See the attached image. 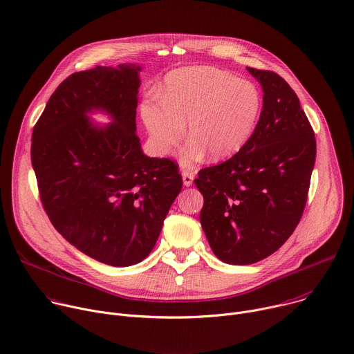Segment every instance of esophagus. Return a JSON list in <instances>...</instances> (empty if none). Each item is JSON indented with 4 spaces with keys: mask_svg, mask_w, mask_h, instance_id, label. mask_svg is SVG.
I'll return each instance as SVG.
<instances>
[{
    "mask_svg": "<svg viewBox=\"0 0 354 354\" xmlns=\"http://www.w3.org/2000/svg\"><path fill=\"white\" fill-rule=\"evenodd\" d=\"M182 179H183V185L185 186H190L193 183V179H194V175L192 172H187V171H183L182 172Z\"/></svg>",
    "mask_w": 354,
    "mask_h": 354,
    "instance_id": "1",
    "label": "esophagus"
}]
</instances>
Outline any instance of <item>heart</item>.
Masks as SVG:
<instances>
[{"label": "heart", "instance_id": "1", "mask_svg": "<svg viewBox=\"0 0 354 354\" xmlns=\"http://www.w3.org/2000/svg\"><path fill=\"white\" fill-rule=\"evenodd\" d=\"M161 102L149 100L142 119L153 147L161 156L171 154L185 134L189 142L180 154L185 168L205 160H224L254 134L261 112L262 95L255 84L214 67H189L169 73Z\"/></svg>", "mask_w": 354, "mask_h": 354}]
</instances>
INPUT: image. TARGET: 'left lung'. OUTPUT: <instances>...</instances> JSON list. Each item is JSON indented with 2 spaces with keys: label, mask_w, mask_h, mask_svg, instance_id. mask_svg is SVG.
<instances>
[{
  "label": "left lung",
  "mask_w": 354,
  "mask_h": 354,
  "mask_svg": "<svg viewBox=\"0 0 354 354\" xmlns=\"http://www.w3.org/2000/svg\"><path fill=\"white\" fill-rule=\"evenodd\" d=\"M263 88V109L249 141L230 160L200 169V223L214 255L257 263L276 252L304 213L317 141L297 93L279 74L248 67Z\"/></svg>",
  "instance_id": "obj_1"
}]
</instances>
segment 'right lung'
<instances>
[{
	"label": "right lung",
	"instance_id": "add662e5",
	"mask_svg": "<svg viewBox=\"0 0 354 354\" xmlns=\"http://www.w3.org/2000/svg\"><path fill=\"white\" fill-rule=\"evenodd\" d=\"M140 67L80 71L50 96L32 133L30 157L43 209L85 255L131 266L153 250L182 190L176 162L148 158L136 134ZM92 109L114 123L95 128Z\"/></svg>",
	"mask_w": 354,
	"mask_h": 354
}]
</instances>
